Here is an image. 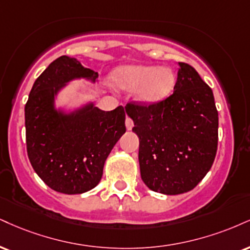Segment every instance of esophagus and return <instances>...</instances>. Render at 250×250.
Instances as JSON below:
<instances>
[{
	"label": "esophagus",
	"mask_w": 250,
	"mask_h": 250,
	"mask_svg": "<svg viewBox=\"0 0 250 250\" xmlns=\"http://www.w3.org/2000/svg\"><path fill=\"white\" fill-rule=\"evenodd\" d=\"M125 127H127L128 130H130V129L134 127V122H133V120H131L130 117H129V116L125 117Z\"/></svg>",
	"instance_id": "obj_1"
}]
</instances>
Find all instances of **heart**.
Instances as JSON below:
<instances>
[{
    "mask_svg": "<svg viewBox=\"0 0 250 250\" xmlns=\"http://www.w3.org/2000/svg\"><path fill=\"white\" fill-rule=\"evenodd\" d=\"M114 83L119 88L133 91L140 88L137 98L143 102L163 100L172 92L174 74L172 71L158 66H123L115 71Z\"/></svg>",
    "mask_w": 250,
    "mask_h": 250,
    "instance_id": "heart-1",
    "label": "heart"
}]
</instances>
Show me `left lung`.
<instances>
[{
    "label": "left lung",
    "mask_w": 250,
    "mask_h": 250,
    "mask_svg": "<svg viewBox=\"0 0 250 250\" xmlns=\"http://www.w3.org/2000/svg\"><path fill=\"white\" fill-rule=\"evenodd\" d=\"M174 92L152 104L129 102L125 112L140 138L141 177L150 190L180 194L206 176L218 149L213 92L191 65L179 62Z\"/></svg>",
    "instance_id": "left-lung-1"
}]
</instances>
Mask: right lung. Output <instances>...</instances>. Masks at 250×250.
Instances as JSON below:
<instances>
[{"label":"right lung","mask_w":250,"mask_h":250,"mask_svg":"<svg viewBox=\"0 0 250 250\" xmlns=\"http://www.w3.org/2000/svg\"><path fill=\"white\" fill-rule=\"evenodd\" d=\"M79 78L94 83L98 72L76 58L59 57L36 79L24 108L30 163L45 184L65 194L83 193L99 184L108 155L125 133L122 106L110 112L93 104L71 114L56 109L58 92Z\"/></svg>","instance_id":"right-lung-1"}]
</instances>
